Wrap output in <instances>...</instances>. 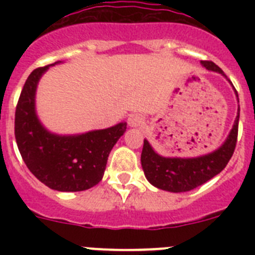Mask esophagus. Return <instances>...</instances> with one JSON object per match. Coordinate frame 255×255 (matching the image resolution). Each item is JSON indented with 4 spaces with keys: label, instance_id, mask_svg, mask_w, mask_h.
<instances>
[{
    "label": "esophagus",
    "instance_id": "esophagus-1",
    "mask_svg": "<svg viewBox=\"0 0 255 255\" xmlns=\"http://www.w3.org/2000/svg\"><path fill=\"white\" fill-rule=\"evenodd\" d=\"M143 117H141L140 115H130V116L128 117V124H129V126H131V128L140 126L141 124H143Z\"/></svg>",
    "mask_w": 255,
    "mask_h": 255
}]
</instances>
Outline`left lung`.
<instances>
[{
    "instance_id": "left-lung-1",
    "label": "left lung",
    "mask_w": 255,
    "mask_h": 255,
    "mask_svg": "<svg viewBox=\"0 0 255 255\" xmlns=\"http://www.w3.org/2000/svg\"><path fill=\"white\" fill-rule=\"evenodd\" d=\"M202 66L208 71L221 74L231 84L235 92L236 100L239 96L233 83L230 82L225 73L216 64L211 61H202ZM239 116L240 107H238L234 125L230 130L227 138L217 149L207 154L198 157H163L155 152L147 139H144L143 150H141V167L148 181L155 188L171 193H184L190 191L204 182L215 177L226 167L230 158L233 157L234 149L238 138Z\"/></svg>"
}]
</instances>
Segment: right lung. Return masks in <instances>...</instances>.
<instances>
[{"label": "right lung", "instance_id": "obj_1", "mask_svg": "<svg viewBox=\"0 0 255 255\" xmlns=\"http://www.w3.org/2000/svg\"><path fill=\"white\" fill-rule=\"evenodd\" d=\"M61 62L28 76L15 112V138L26 167L40 182L57 191H83L102 180L108 154L126 131V123L82 134L49 131L38 117L35 96L43 74Z\"/></svg>", "mask_w": 255, "mask_h": 255}]
</instances>
